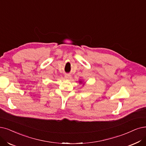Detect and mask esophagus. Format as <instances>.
Returning a JSON list of instances; mask_svg holds the SVG:
<instances>
[{"label":"esophagus","instance_id":"1","mask_svg":"<svg viewBox=\"0 0 146 146\" xmlns=\"http://www.w3.org/2000/svg\"><path fill=\"white\" fill-rule=\"evenodd\" d=\"M65 78L66 79H69V78H71V75H70V74H66L65 75Z\"/></svg>","mask_w":146,"mask_h":146}]
</instances>
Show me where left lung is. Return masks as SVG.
<instances>
[{"label":"left lung","mask_w":146,"mask_h":146,"mask_svg":"<svg viewBox=\"0 0 146 146\" xmlns=\"http://www.w3.org/2000/svg\"><path fill=\"white\" fill-rule=\"evenodd\" d=\"M80 83H81V81H80Z\"/></svg>","instance_id":"8db88e82"}]
</instances>
